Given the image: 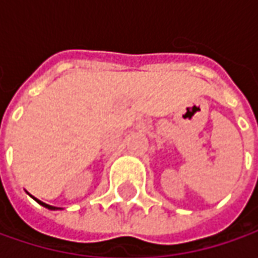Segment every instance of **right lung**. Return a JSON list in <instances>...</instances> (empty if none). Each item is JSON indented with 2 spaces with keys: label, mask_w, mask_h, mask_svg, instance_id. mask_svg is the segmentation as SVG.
Here are the masks:
<instances>
[{
  "label": "right lung",
  "mask_w": 258,
  "mask_h": 258,
  "mask_svg": "<svg viewBox=\"0 0 258 258\" xmlns=\"http://www.w3.org/2000/svg\"><path fill=\"white\" fill-rule=\"evenodd\" d=\"M31 197H33V195H31ZM33 198H34V197H33ZM35 201H37V203L40 204V205H43V207H45V208H48V210H60V208H57V207H53V205H48V204H45V203H41V201H40V200H37V198H34Z\"/></svg>",
  "instance_id": "1"
}]
</instances>
